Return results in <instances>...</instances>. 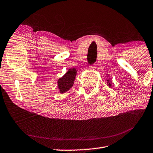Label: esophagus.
<instances>
[{
    "instance_id": "34e87169",
    "label": "esophagus",
    "mask_w": 153,
    "mask_h": 153,
    "mask_svg": "<svg viewBox=\"0 0 153 153\" xmlns=\"http://www.w3.org/2000/svg\"><path fill=\"white\" fill-rule=\"evenodd\" d=\"M96 65H94L93 66H91V67H89V69H91V70H94V69L96 68Z\"/></svg>"
}]
</instances>
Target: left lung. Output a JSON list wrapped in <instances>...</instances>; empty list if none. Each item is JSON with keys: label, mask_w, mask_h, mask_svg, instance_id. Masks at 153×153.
Here are the masks:
<instances>
[{"label": "left lung", "mask_w": 153, "mask_h": 153, "mask_svg": "<svg viewBox=\"0 0 153 153\" xmlns=\"http://www.w3.org/2000/svg\"><path fill=\"white\" fill-rule=\"evenodd\" d=\"M111 82H112V81H111ZM107 84H108V86H110V87H111V86H112V83L111 82V80H109V79L107 80Z\"/></svg>", "instance_id": "1"}]
</instances>
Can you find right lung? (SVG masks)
Here are the masks:
<instances>
[{
  "label": "right lung",
  "instance_id": "obj_1",
  "mask_svg": "<svg viewBox=\"0 0 153 153\" xmlns=\"http://www.w3.org/2000/svg\"><path fill=\"white\" fill-rule=\"evenodd\" d=\"M77 71L76 68H71L66 73L64 76L58 80V88L60 93H64L68 91L74 84Z\"/></svg>",
  "mask_w": 153,
  "mask_h": 153
}]
</instances>
